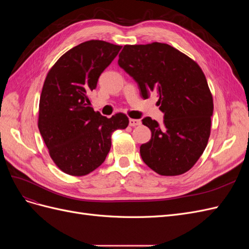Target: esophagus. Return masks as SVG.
<instances>
[{"label": "esophagus", "mask_w": 249, "mask_h": 249, "mask_svg": "<svg viewBox=\"0 0 249 249\" xmlns=\"http://www.w3.org/2000/svg\"><path fill=\"white\" fill-rule=\"evenodd\" d=\"M129 124H130L131 126H136V125L141 124V122H140L139 119H133V118H131V119L129 120Z\"/></svg>", "instance_id": "1"}]
</instances>
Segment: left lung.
<instances>
[{
  "label": "left lung",
  "mask_w": 249,
  "mask_h": 249,
  "mask_svg": "<svg viewBox=\"0 0 249 249\" xmlns=\"http://www.w3.org/2000/svg\"><path fill=\"white\" fill-rule=\"evenodd\" d=\"M118 65L137 82L143 99L156 92L163 124L150 117L142 124L152 138L140 146L143 162L161 176L191 169L205 150L211 133L213 96L199 65L167 43L124 47Z\"/></svg>",
  "instance_id": "1"
}]
</instances>
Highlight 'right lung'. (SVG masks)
<instances>
[{
    "label": "right lung",
    "mask_w": 249,
    "mask_h": 249,
    "mask_svg": "<svg viewBox=\"0 0 249 249\" xmlns=\"http://www.w3.org/2000/svg\"><path fill=\"white\" fill-rule=\"evenodd\" d=\"M122 49L103 40H89L67 51L52 66L39 100L38 129L57 167L82 177L104 163L111 148V135L124 130L129 118H111L90 107L88 94L101 73Z\"/></svg>",
    "instance_id": "1"
}]
</instances>
